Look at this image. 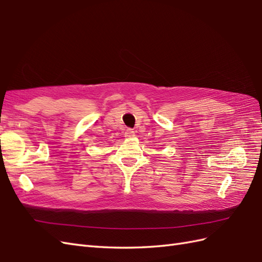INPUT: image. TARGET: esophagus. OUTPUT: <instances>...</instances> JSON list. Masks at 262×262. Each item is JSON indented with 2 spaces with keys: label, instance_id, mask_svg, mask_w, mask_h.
<instances>
[{
  "label": "esophagus",
  "instance_id": "esophagus-1",
  "mask_svg": "<svg viewBox=\"0 0 262 262\" xmlns=\"http://www.w3.org/2000/svg\"><path fill=\"white\" fill-rule=\"evenodd\" d=\"M124 137H126V138H133V137H135V131L131 130V129H126L125 133H124Z\"/></svg>",
  "mask_w": 262,
  "mask_h": 262
}]
</instances>
